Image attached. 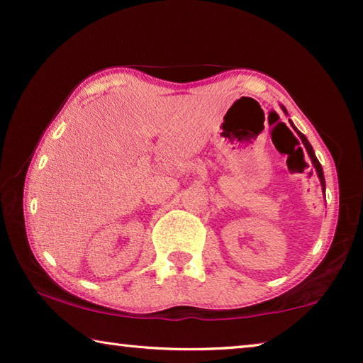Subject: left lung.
I'll list each match as a JSON object with an SVG mask.
<instances>
[{
  "label": "left lung",
  "mask_w": 363,
  "mask_h": 363,
  "mask_svg": "<svg viewBox=\"0 0 363 363\" xmlns=\"http://www.w3.org/2000/svg\"><path fill=\"white\" fill-rule=\"evenodd\" d=\"M284 112L286 113L285 107H284ZM293 128H294V126H293ZM294 130H296V128H294ZM296 131H298V130H296ZM298 136L301 138V140H303V144H304V147H306V150H307V153H309V157H311V160H312V163H314V167H315V169H317L318 179H320V184H322V187H323V190H325V177H323V171H322L320 163H318V160H317V157H315L314 149H312V145L309 144V140L306 139V136H304L303 133H299V131H298Z\"/></svg>",
  "instance_id": "1"
}]
</instances>
